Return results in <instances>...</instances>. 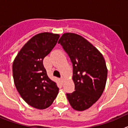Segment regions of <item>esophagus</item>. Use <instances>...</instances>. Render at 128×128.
Wrapping results in <instances>:
<instances>
[{
    "mask_svg": "<svg viewBox=\"0 0 128 128\" xmlns=\"http://www.w3.org/2000/svg\"><path fill=\"white\" fill-rule=\"evenodd\" d=\"M60 80H61L62 82H64V77H61V78H60Z\"/></svg>",
    "mask_w": 128,
    "mask_h": 128,
    "instance_id": "34e87169",
    "label": "esophagus"
}]
</instances>
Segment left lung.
<instances>
[{
	"mask_svg": "<svg viewBox=\"0 0 128 128\" xmlns=\"http://www.w3.org/2000/svg\"><path fill=\"white\" fill-rule=\"evenodd\" d=\"M72 64L74 90L66 94L71 107L77 111L89 108L99 100L105 88L107 70L105 60L97 48L74 33L62 34L58 41Z\"/></svg>",
	"mask_w": 128,
	"mask_h": 128,
	"instance_id": "obj_1",
	"label": "left lung"
}]
</instances>
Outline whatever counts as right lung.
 <instances>
[{
  "label": "right lung",
  "mask_w": 128,
  "mask_h": 128,
  "mask_svg": "<svg viewBox=\"0 0 128 128\" xmlns=\"http://www.w3.org/2000/svg\"><path fill=\"white\" fill-rule=\"evenodd\" d=\"M59 37L50 32L36 34L25 43L14 60L12 74L16 88L23 100L35 108L49 107L58 93L57 84L48 76L42 61Z\"/></svg>",
  "instance_id": "obj_1"
}]
</instances>
